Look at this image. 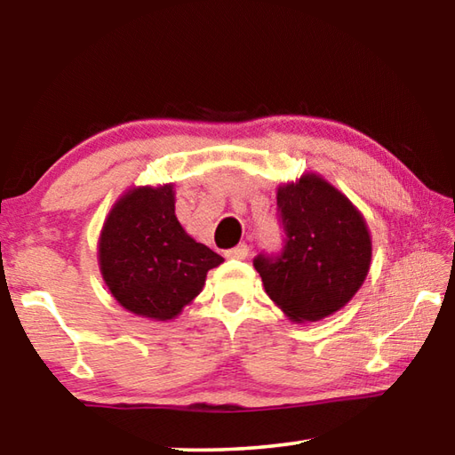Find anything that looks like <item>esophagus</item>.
Masks as SVG:
<instances>
[{"instance_id":"obj_1","label":"esophagus","mask_w":455,"mask_h":455,"mask_svg":"<svg viewBox=\"0 0 455 455\" xmlns=\"http://www.w3.org/2000/svg\"><path fill=\"white\" fill-rule=\"evenodd\" d=\"M246 255H249V246H246L244 243L236 244L235 249L225 251V257L227 259H246Z\"/></svg>"}]
</instances>
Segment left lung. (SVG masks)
I'll return each mask as SVG.
<instances>
[{"instance_id": "8db88e82", "label": "left lung", "mask_w": 455, "mask_h": 455, "mask_svg": "<svg viewBox=\"0 0 455 455\" xmlns=\"http://www.w3.org/2000/svg\"><path fill=\"white\" fill-rule=\"evenodd\" d=\"M284 246L252 265L267 295L291 321H321L347 305L371 265L367 222L351 200L319 174L276 190Z\"/></svg>"}]
</instances>
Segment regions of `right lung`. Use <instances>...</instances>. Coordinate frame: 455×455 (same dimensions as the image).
<instances>
[{
  "label": "right lung",
  "instance_id": "add662e5",
  "mask_svg": "<svg viewBox=\"0 0 455 455\" xmlns=\"http://www.w3.org/2000/svg\"><path fill=\"white\" fill-rule=\"evenodd\" d=\"M98 260L106 287L126 311L171 321L204 287L220 255L187 235L172 184L124 192L102 227Z\"/></svg>",
  "mask_w": 455,
  "mask_h": 455
}]
</instances>
